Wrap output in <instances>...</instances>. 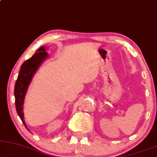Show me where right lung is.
<instances>
[{"label": "right lung", "mask_w": 157, "mask_h": 157, "mask_svg": "<svg viewBox=\"0 0 157 157\" xmlns=\"http://www.w3.org/2000/svg\"><path fill=\"white\" fill-rule=\"evenodd\" d=\"M47 49V48L46 47L39 48L32 57L22 64L15 84L14 96H15L16 111L27 130H29V128L25 123L24 114L23 112V109H24L23 105L24 103L25 96H26V92L28 90L29 86L32 80L33 75L38 70L41 64L49 57V54L46 52Z\"/></svg>", "instance_id": "1"}]
</instances>
